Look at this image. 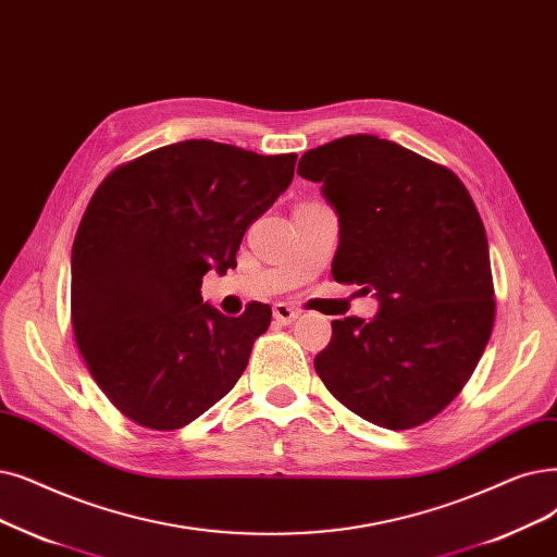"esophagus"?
<instances>
[{"label": "esophagus", "instance_id": "esophagus-1", "mask_svg": "<svg viewBox=\"0 0 557 557\" xmlns=\"http://www.w3.org/2000/svg\"><path fill=\"white\" fill-rule=\"evenodd\" d=\"M298 317H300V309H296L294 305H288V302H277V305L273 307V319H275L280 325L294 323Z\"/></svg>", "mask_w": 557, "mask_h": 557}]
</instances>
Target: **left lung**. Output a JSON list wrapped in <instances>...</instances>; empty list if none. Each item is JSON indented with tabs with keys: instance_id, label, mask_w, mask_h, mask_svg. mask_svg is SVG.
Masks as SVG:
<instances>
[{
	"instance_id": "1",
	"label": "left lung",
	"mask_w": 557,
	"mask_h": 557,
	"mask_svg": "<svg viewBox=\"0 0 557 557\" xmlns=\"http://www.w3.org/2000/svg\"><path fill=\"white\" fill-rule=\"evenodd\" d=\"M338 213L336 282L375 292L373 321H332L313 359L327 392L386 430L437 417L462 392L496 317L485 225L467 186L398 143L344 136L302 154Z\"/></svg>"
}]
</instances>
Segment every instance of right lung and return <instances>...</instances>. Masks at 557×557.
<instances>
[{
	"mask_svg": "<svg viewBox=\"0 0 557 557\" xmlns=\"http://www.w3.org/2000/svg\"><path fill=\"white\" fill-rule=\"evenodd\" d=\"M296 159L182 140L117 165L92 193L72 246V330L90 375L134 423L184 428L246 371L271 307L230 319L200 286L211 269H234Z\"/></svg>",
	"mask_w": 557,
	"mask_h": 557,
	"instance_id": "right-lung-1",
	"label": "right lung"
}]
</instances>
